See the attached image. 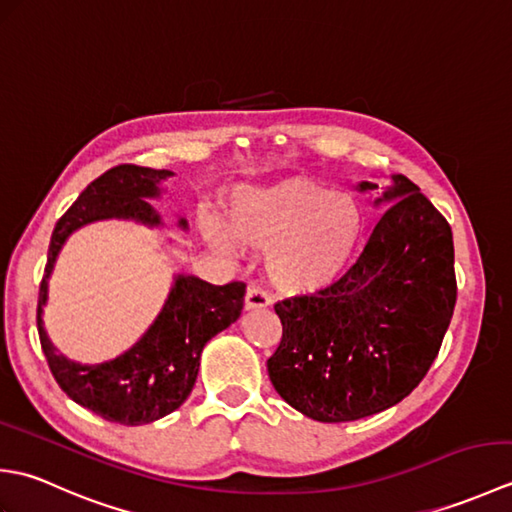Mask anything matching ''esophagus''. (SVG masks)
Masks as SVG:
<instances>
[{
    "instance_id": "obj_1",
    "label": "esophagus",
    "mask_w": 512,
    "mask_h": 512,
    "mask_svg": "<svg viewBox=\"0 0 512 512\" xmlns=\"http://www.w3.org/2000/svg\"><path fill=\"white\" fill-rule=\"evenodd\" d=\"M270 306V295L259 286H248L246 290V299H244V308L246 310H262Z\"/></svg>"
}]
</instances>
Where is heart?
Segmentation results:
<instances>
[{"label":"heart","mask_w":512,"mask_h":512,"mask_svg":"<svg viewBox=\"0 0 512 512\" xmlns=\"http://www.w3.org/2000/svg\"><path fill=\"white\" fill-rule=\"evenodd\" d=\"M231 224L239 242L270 253V281L290 295H312L343 277L361 244L365 213L354 195L306 178L244 184L231 195ZM200 233L217 250L235 237L220 217L200 215Z\"/></svg>","instance_id":"b5f03b06"}]
</instances>
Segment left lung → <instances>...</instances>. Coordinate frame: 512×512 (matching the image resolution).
Returning <instances> with one entry per match:
<instances>
[{"mask_svg": "<svg viewBox=\"0 0 512 512\" xmlns=\"http://www.w3.org/2000/svg\"><path fill=\"white\" fill-rule=\"evenodd\" d=\"M383 202L394 204L336 284L275 306L284 334L268 358L270 383L312 420L350 422L394 407L427 376L453 317L449 222L400 173L374 204Z\"/></svg>", "mask_w": 512, "mask_h": 512, "instance_id": "8db88e82", "label": "left lung"}]
</instances>
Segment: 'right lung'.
Returning a JSON list of instances; mask_svg holds the SVG:
<instances>
[{
	"label": "right lung",
	"instance_id": "right-lung-1",
	"mask_svg": "<svg viewBox=\"0 0 512 512\" xmlns=\"http://www.w3.org/2000/svg\"><path fill=\"white\" fill-rule=\"evenodd\" d=\"M169 176L173 173L167 169L118 165L90 182L54 226L39 288L37 328L54 380L81 407L127 427L165 418L187 400L198 378L204 345L242 314L246 284L213 286L200 277L176 275L149 330L125 354L99 365H81L59 354L43 330L41 314L48 303V279L65 239L76 228L112 217L160 226V215L145 198H158L160 182ZM178 226L187 228V220L182 217Z\"/></svg>",
	"mask_w": 512,
	"mask_h": 512
}]
</instances>
